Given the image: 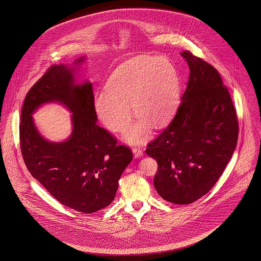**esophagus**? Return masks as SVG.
Wrapping results in <instances>:
<instances>
[{
  "label": "esophagus",
  "mask_w": 261,
  "mask_h": 261,
  "mask_svg": "<svg viewBox=\"0 0 261 261\" xmlns=\"http://www.w3.org/2000/svg\"><path fill=\"white\" fill-rule=\"evenodd\" d=\"M132 152H133L135 158H139V157H141L143 155V151L140 148H133Z\"/></svg>",
  "instance_id": "obj_1"
}]
</instances>
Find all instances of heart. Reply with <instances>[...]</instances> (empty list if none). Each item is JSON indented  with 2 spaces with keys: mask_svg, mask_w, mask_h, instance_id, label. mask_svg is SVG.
<instances>
[{
  "mask_svg": "<svg viewBox=\"0 0 261 261\" xmlns=\"http://www.w3.org/2000/svg\"><path fill=\"white\" fill-rule=\"evenodd\" d=\"M106 91L94 96V110L102 124L112 132L125 130L123 139L142 143L151 125L161 127L173 118L180 101L181 82L178 70L166 57L140 56L120 65L109 77Z\"/></svg>",
  "mask_w": 261,
  "mask_h": 261,
  "instance_id": "b5f03b06",
  "label": "heart"
}]
</instances>
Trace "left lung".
<instances>
[{
  "instance_id": "left-lung-1",
  "label": "left lung",
  "mask_w": 261,
  "mask_h": 261,
  "mask_svg": "<svg viewBox=\"0 0 261 261\" xmlns=\"http://www.w3.org/2000/svg\"><path fill=\"white\" fill-rule=\"evenodd\" d=\"M181 56L190 70L187 87L173 120L146 153L158 163V194L174 204H190L223 173L237 144L238 121L218 71L188 51Z\"/></svg>"
}]
</instances>
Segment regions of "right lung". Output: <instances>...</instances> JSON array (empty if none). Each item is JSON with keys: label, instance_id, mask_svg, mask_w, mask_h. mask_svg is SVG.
<instances>
[{"label": "right lung", "instance_id": "obj_1", "mask_svg": "<svg viewBox=\"0 0 261 261\" xmlns=\"http://www.w3.org/2000/svg\"><path fill=\"white\" fill-rule=\"evenodd\" d=\"M83 62L85 57L73 66H52L30 89L21 112L20 146L30 173L55 199L90 214L114 200L118 181L133 155L97 125L92 84H79L75 78ZM48 102L62 103L72 113V132L65 142L47 141L34 125L32 114Z\"/></svg>", "mask_w": 261, "mask_h": 261}]
</instances>
